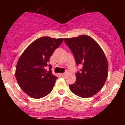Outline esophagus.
<instances>
[{"label": "esophagus", "mask_w": 125, "mask_h": 125, "mask_svg": "<svg viewBox=\"0 0 125 125\" xmlns=\"http://www.w3.org/2000/svg\"><path fill=\"white\" fill-rule=\"evenodd\" d=\"M68 74V72H65V73H64L62 74V76H66V75Z\"/></svg>", "instance_id": "34e87169"}]
</instances>
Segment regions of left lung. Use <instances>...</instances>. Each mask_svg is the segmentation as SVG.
Wrapping results in <instances>:
<instances>
[{"mask_svg":"<svg viewBox=\"0 0 125 125\" xmlns=\"http://www.w3.org/2000/svg\"><path fill=\"white\" fill-rule=\"evenodd\" d=\"M64 41L73 53L76 64L82 66L76 74V82L69 85V89L81 98L92 97L102 89L108 78L105 54L96 41L87 35L65 38Z\"/></svg>","mask_w":125,"mask_h":125,"instance_id":"8db88e82","label":"left lung"}]
</instances>
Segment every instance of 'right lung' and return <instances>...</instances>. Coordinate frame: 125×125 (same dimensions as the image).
<instances>
[{
    "label": "right lung",
    "instance_id": "obj_1",
    "mask_svg": "<svg viewBox=\"0 0 125 125\" xmlns=\"http://www.w3.org/2000/svg\"><path fill=\"white\" fill-rule=\"evenodd\" d=\"M63 40V38L40 37L28 46L20 56L15 68V78L19 86L30 97L43 98L52 90L57 78L51 69L47 71L44 68Z\"/></svg>",
    "mask_w": 125,
    "mask_h": 125
}]
</instances>
